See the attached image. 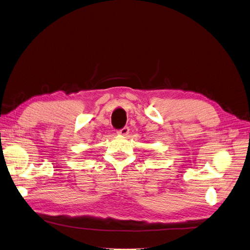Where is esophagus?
<instances>
[{"label": "esophagus", "instance_id": "esophagus-1", "mask_svg": "<svg viewBox=\"0 0 250 250\" xmlns=\"http://www.w3.org/2000/svg\"><path fill=\"white\" fill-rule=\"evenodd\" d=\"M128 132H129V128H128V126H124L122 129H119L117 131V133L120 134V136H127Z\"/></svg>", "mask_w": 250, "mask_h": 250}]
</instances>
